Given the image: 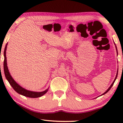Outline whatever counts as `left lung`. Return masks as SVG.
Wrapping results in <instances>:
<instances>
[{"label": "left lung", "instance_id": "obj_1", "mask_svg": "<svg viewBox=\"0 0 123 123\" xmlns=\"http://www.w3.org/2000/svg\"><path fill=\"white\" fill-rule=\"evenodd\" d=\"M115 45H116V44H115ZM116 50H117V54H118L117 49V47H116ZM118 70H117V75H116V78H115V79H114V81H113V82H112V84H111V86H110V87H109V88H108V89H107V90L106 91L105 93H104L103 94H101V95H104V94H106V93H107V92H109V91H110V89L111 88V87H112V86H113V84H114V82H115V81H116V79H117V75H118Z\"/></svg>", "mask_w": 123, "mask_h": 123}]
</instances>
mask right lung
<instances>
[{
	"mask_svg": "<svg viewBox=\"0 0 123 123\" xmlns=\"http://www.w3.org/2000/svg\"><path fill=\"white\" fill-rule=\"evenodd\" d=\"M7 44L6 45L5 47V50H4V73H5V75L6 78L9 81L10 85L12 87V88L14 89L16 92H17L19 94H21L22 95H24L25 97H27L29 98H38L43 95H44L47 92L48 89H46V90L41 92H32L30 91H28L26 89L23 88L20 86H19L17 83L15 81L13 80V79L12 78V76L10 75V73L8 70V68L7 66V61H6V50L7 48Z\"/></svg>",
	"mask_w": 123,
	"mask_h": 123,
	"instance_id": "right-lung-1",
	"label": "right lung"
}]
</instances>
